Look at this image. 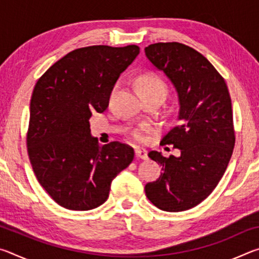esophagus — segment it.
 <instances>
[{"label": "esophagus", "instance_id": "34e87169", "mask_svg": "<svg viewBox=\"0 0 259 259\" xmlns=\"http://www.w3.org/2000/svg\"><path fill=\"white\" fill-rule=\"evenodd\" d=\"M136 156L138 157V159H142V160H147L148 156H147V152L145 150H140V148H136Z\"/></svg>", "mask_w": 259, "mask_h": 259}]
</instances>
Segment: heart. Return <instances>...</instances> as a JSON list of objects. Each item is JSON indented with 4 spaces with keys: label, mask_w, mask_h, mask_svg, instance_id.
Masks as SVG:
<instances>
[{
    "label": "heart",
    "mask_w": 259,
    "mask_h": 259,
    "mask_svg": "<svg viewBox=\"0 0 259 259\" xmlns=\"http://www.w3.org/2000/svg\"><path fill=\"white\" fill-rule=\"evenodd\" d=\"M138 88L140 93L143 94H157L163 96L165 98L166 94H168V87H166L165 82L162 80L161 77L154 74H146L138 78ZM134 138L137 142H144L145 140V136L142 130L136 131L134 134Z\"/></svg>",
    "instance_id": "1"
}]
</instances>
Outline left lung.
<instances>
[{"label": "left lung", "mask_w": 259, "mask_h": 259, "mask_svg": "<svg viewBox=\"0 0 259 259\" xmlns=\"http://www.w3.org/2000/svg\"><path fill=\"white\" fill-rule=\"evenodd\" d=\"M145 55L172 82L181 105L179 123L161 140L179 155L148 153L163 172L145 193L161 210L184 211L211 194L229 165L235 144L231 96L224 77L191 47L160 42L146 47Z\"/></svg>", "instance_id": "8db88e82"}]
</instances>
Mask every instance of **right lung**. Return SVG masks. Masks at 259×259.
<instances>
[{"label":"right lung","mask_w":259,"mask_h":259,"mask_svg":"<svg viewBox=\"0 0 259 259\" xmlns=\"http://www.w3.org/2000/svg\"><path fill=\"white\" fill-rule=\"evenodd\" d=\"M139 47L91 46L69 52L38 78L29 107L27 152L38 183L69 210H91L108 199L111 183L134 160L120 142L99 145L89 120L103 113L120 74Z\"/></svg>","instance_id":"add662e5"}]
</instances>
